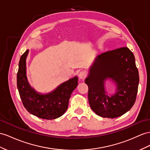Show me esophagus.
Instances as JSON below:
<instances>
[{
	"label": "esophagus",
	"instance_id": "1",
	"mask_svg": "<svg viewBox=\"0 0 150 150\" xmlns=\"http://www.w3.org/2000/svg\"><path fill=\"white\" fill-rule=\"evenodd\" d=\"M87 76V73L85 71H81L79 74V76L80 79H83L86 77Z\"/></svg>",
	"mask_w": 150,
	"mask_h": 150
}]
</instances>
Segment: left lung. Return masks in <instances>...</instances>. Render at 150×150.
Segmentation results:
<instances>
[{"instance_id":"8db88e82","label":"left lung","mask_w":150,"mask_h":150,"mask_svg":"<svg viewBox=\"0 0 150 150\" xmlns=\"http://www.w3.org/2000/svg\"><path fill=\"white\" fill-rule=\"evenodd\" d=\"M107 79L117 85V92L111 97L104 90ZM85 81L89 87V105L96 114L111 118L122 116L135 103L139 82L132 52L124 47L98 56Z\"/></svg>"}]
</instances>
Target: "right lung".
I'll list each match as a JSON object with an SVG mask.
<instances>
[{
	"mask_svg": "<svg viewBox=\"0 0 150 150\" xmlns=\"http://www.w3.org/2000/svg\"><path fill=\"white\" fill-rule=\"evenodd\" d=\"M29 50L23 54L19 63L17 86L23 105L29 113L35 116L52 120L63 115L68 108L72 92L78 85L77 76L61 83L47 94H40L30 87L26 75V58Z\"/></svg>",
	"mask_w": 150,
	"mask_h": 150,
	"instance_id": "obj_1",
	"label": "right lung"
}]
</instances>
